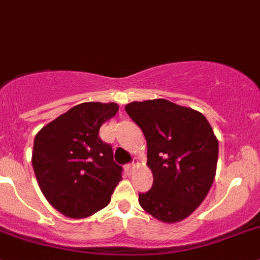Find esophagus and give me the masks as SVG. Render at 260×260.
<instances>
[{"label": "esophagus", "mask_w": 260, "mask_h": 260, "mask_svg": "<svg viewBox=\"0 0 260 260\" xmlns=\"http://www.w3.org/2000/svg\"><path fill=\"white\" fill-rule=\"evenodd\" d=\"M135 167H136V162L132 161V162H129V164L125 165L124 169H125V171L128 172V174H131V172H132L133 170H135Z\"/></svg>", "instance_id": "34e87169"}]
</instances>
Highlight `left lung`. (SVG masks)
Returning <instances> with one entry per match:
<instances>
[{"mask_svg":"<svg viewBox=\"0 0 260 260\" xmlns=\"http://www.w3.org/2000/svg\"><path fill=\"white\" fill-rule=\"evenodd\" d=\"M125 112L147 141L151 190L138 193L143 210L164 222H177L204 201L215 179L219 142L198 111L166 99L132 102Z\"/></svg>","mask_w":260,"mask_h":260,"instance_id":"obj_1","label":"left lung"}]
</instances>
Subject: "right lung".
<instances>
[{"label":"right lung","mask_w":260,"mask_h":260,"mask_svg":"<svg viewBox=\"0 0 260 260\" xmlns=\"http://www.w3.org/2000/svg\"><path fill=\"white\" fill-rule=\"evenodd\" d=\"M118 104L88 102L46 124L34 140L32 167L50 205L68 217H88L106 208L122 180L113 149L99 128Z\"/></svg>","instance_id":"add662e5"}]
</instances>
